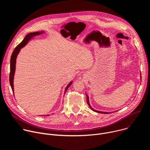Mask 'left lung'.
<instances>
[{
  "label": "left lung",
  "mask_w": 150,
  "mask_h": 150,
  "mask_svg": "<svg viewBox=\"0 0 150 150\" xmlns=\"http://www.w3.org/2000/svg\"><path fill=\"white\" fill-rule=\"evenodd\" d=\"M86 96H87V104H88V105L90 106V108L93 110V111H94V112H97V113H104V114H108V113H109L108 112H100V111H97V110H94V109H93L92 108H91V106L90 105V102H89V98H88V96L86 94Z\"/></svg>",
  "instance_id": "8db88e82"
}]
</instances>
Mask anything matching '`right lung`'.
<instances>
[{"instance_id":"right-lung-1","label":"right lung","mask_w":150,"mask_h":150,"mask_svg":"<svg viewBox=\"0 0 150 150\" xmlns=\"http://www.w3.org/2000/svg\"><path fill=\"white\" fill-rule=\"evenodd\" d=\"M42 33H44V31H40V32H35V33H31L28 34L25 38H24V40L22 41V42H21L20 44H19L14 49V50L13 51L12 55H11V61H10V74H9V82L11 84V86L13 91V93L14 92V90H13V77H14V74H15V65H16V56L18 55V54L19 53L21 49L24 47L27 44V42H28L29 40H30L31 39H33L35 36L40 35L41 34H42ZM72 82H71L68 85L65 89V94L67 91V90H68V88L71 86L72 84ZM48 116V115H47Z\"/></svg>"}]
</instances>
